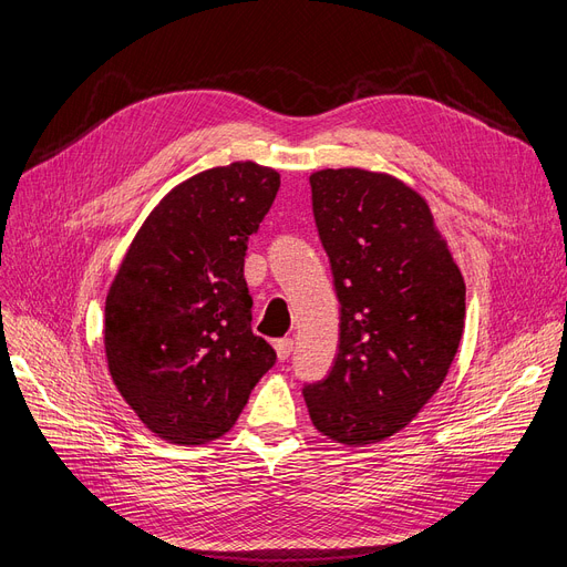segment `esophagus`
Listing matches in <instances>:
<instances>
[{
	"mask_svg": "<svg viewBox=\"0 0 567 567\" xmlns=\"http://www.w3.org/2000/svg\"><path fill=\"white\" fill-rule=\"evenodd\" d=\"M291 350H295V341L291 339H278L276 341V352H278V360H287Z\"/></svg>",
	"mask_w": 567,
	"mask_h": 567,
	"instance_id": "34e87169",
	"label": "esophagus"
}]
</instances>
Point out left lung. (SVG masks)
I'll return each instance as SVG.
<instances>
[{
	"label": "left lung",
	"instance_id": "left-lung-1",
	"mask_svg": "<svg viewBox=\"0 0 567 567\" xmlns=\"http://www.w3.org/2000/svg\"><path fill=\"white\" fill-rule=\"evenodd\" d=\"M310 188L341 324L337 360L303 400L331 442L379 444L442 388L465 329V280L427 200L402 179L327 167Z\"/></svg>",
	"mask_w": 567,
	"mask_h": 567
}]
</instances>
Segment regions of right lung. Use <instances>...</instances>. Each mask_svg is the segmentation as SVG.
<instances>
[{
	"instance_id": "obj_1",
	"label": "right lung",
	"mask_w": 567,
	"mask_h": 567,
	"mask_svg": "<svg viewBox=\"0 0 567 567\" xmlns=\"http://www.w3.org/2000/svg\"><path fill=\"white\" fill-rule=\"evenodd\" d=\"M278 188L280 173L255 161L184 179L144 219L110 285V375L165 442H215L276 364V350L251 333L243 266Z\"/></svg>"
}]
</instances>
